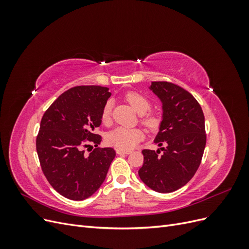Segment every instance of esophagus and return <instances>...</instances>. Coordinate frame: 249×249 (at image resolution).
<instances>
[{"mask_svg": "<svg viewBox=\"0 0 249 249\" xmlns=\"http://www.w3.org/2000/svg\"><path fill=\"white\" fill-rule=\"evenodd\" d=\"M116 153L118 155H129L131 152L130 150H123V149H116Z\"/></svg>", "mask_w": 249, "mask_h": 249, "instance_id": "obj_1", "label": "esophagus"}]
</instances>
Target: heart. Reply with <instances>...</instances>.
<instances>
[{"label": "heart", "instance_id": "b5f03b06", "mask_svg": "<svg viewBox=\"0 0 249 249\" xmlns=\"http://www.w3.org/2000/svg\"><path fill=\"white\" fill-rule=\"evenodd\" d=\"M126 102L136 110L139 114H143L149 110L150 102L144 95L137 91H129L124 95ZM112 101H107L104 105L101 119L105 125H108L112 119ZM141 124L145 125L148 130L155 131L159 127L161 124V117L158 113L150 112L141 117ZM144 137V133L140 129H127V127L118 126L108 133L106 140L108 144L114 146L118 149L127 150L132 149L139 141Z\"/></svg>", "mask_w": 249, "mask_h": 249}]
</instances>
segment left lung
<instances>
[{
  "mask_svg": "<svg viewBox=\"0 0 249 249\" xmlns=\"http://www.w3.org/2000/svg\"><path fill=\"white\" fill-rule=\"evenodd\" d=\"M150 90L162 102L163 116L155 143L157 152L143 149V165L138 175L150 189L173 192L185 186L198 169L207 135L200 105L184 88L170 82H152Z\"/></svg>",
  "mask_w": 249,
  "mask_h": 249,
  "instance_id": "8db88e82",
  "label": "left lung"
}]
</instances>
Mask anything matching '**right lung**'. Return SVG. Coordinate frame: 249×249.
<instances>
[{
	"label": "right lung",
	"instance_id": "obj_1",
	"mask_svg": "<svg viewBox=\"0 0 249 249\" xmlns=\"http://www.w3.org/2000/svg\"><path fill=\"white\" fill-rule=\"evenodd\" d=\"M111 93L102 86H77L63 92L44 112L36 150L43 175L54 189L71 200L88 198L106 178L116 155L112 147L94 148L86 156L83 147L102 141L94 134L102 124L104 105Z\"/></svg>",
	"mask_w": 249,
	"mask_h": 249
}]
</instances>
